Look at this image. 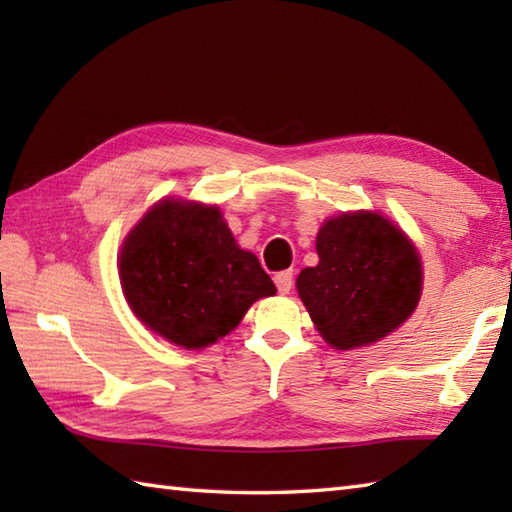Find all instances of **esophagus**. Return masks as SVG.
Returning <instances> with one entry per match:
<instances>
[{
    "label": "esophagus",
    "instance_id": "obj_1",
    "mask_svg": "<svg viewBox=\"0 0 512 512\" xmlns=\"http://www.w3.org/2000/svg\"><path fill=\"white\" fill-rule=\"evenodd\" d=\"M292 270H281V273L275 275V284H277V290L281 292V295H288L290 288H292Z\"/></svg>",
    "mask_w": 512,
    "mask_h": 512
}]
</instances>
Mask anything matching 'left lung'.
<instances>
[{
	"mask_svg": "<svg viewBox=\"0 0 512 512\" xmlns=\"http://www.w3.org/2000/svg\"><path fill=\"white\" fill-rule=\"evenodd\" d=\"M319 264L297 290L334 350L376 343L405 323L422 292V264L409 237L372 211L341 213L317 235Z\"/></svg>",
	"mask_w": 512,
	"mask_h": 512,
	"instance_id": "1",
	"label": "left lung"
}]
</instances>
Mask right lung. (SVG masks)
I'll return each instance as SVG.
<instances>
[{
  "label": "right lung",
  "instance_id": "right-lung-1",
  "mask_svg": "<svg viewBox=\"0 0 512 512\" xmlns=\"http://www.w3.org/2000/svg\"><path fill=\"white\" fill-rule=\"evenodd\" d=\"M118 275L136 317L187 350L213 345L257 299L277 292L259 259L237 246L217 206L169 198L125 237Z\"/></svg>",
  "mask_w": 512,
  "mask_h": 512
}]
</instances>
